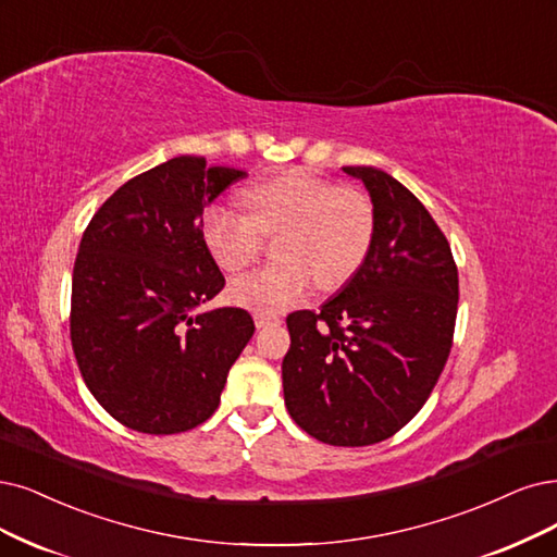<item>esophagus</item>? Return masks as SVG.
<instances>
[{"label": "esophagus", "mask_w": 557, "mask_h": 557, "mask_svg": "<svg viewBox=\"0 0 557 557\" xmlns=\"http://www.w3.org/2000/svg\"><path fill=\"white\" fill-rule=\"evenodd\" d=\"M255 323H257V327L277 325V323H280V317H277L275 312H263V310H257V312H255Z\"/></svg>", "instance_id": "obj_1"}]
</instances>
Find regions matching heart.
<instances>
[{
  "mask_svg": "<svg viewBox=\"0 0 557 557\" xmlns=\"http://www.w3.org/2000/svg\"><path fill=\"white\" fill-rule=\"evenodd\" d=\"M252 213L215 206L203 218V243L224 271H243L280 234L275 263L236 277L230 296L243 307L275 312L300 300L314 280L335 289L362 265L374 238V206L348 185L289 170L245 193Z\"/></svg>",
  "mask_w": 557,
  "mask_h": 557,
  "instance_id": "b5f03b06",
  "label": "heart"
}]
</instances>
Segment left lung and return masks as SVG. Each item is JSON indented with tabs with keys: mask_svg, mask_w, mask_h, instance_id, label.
Wrapping results in <instances>:
<instances>
[{
	"mask_svg": "<svg viewBox=\"0 0 557 557\" xmlns=\"http://www.w3.org/2000/svg\"><path fill=\"white\" fill-rule=\"evenodd\" d=\"M374 206L362 265L319 312L286 317L284 404L321 443L374 445L429 399L455 335L459 273L422 201L376 168H342Z\"/></svg>",
	"mask_w": 557,
	"mask_h": 557,
	"instance_id": "8db88e82",
	"label": "left lung"
}]
</instances>
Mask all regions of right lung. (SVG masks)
<instances>
[{"label":"right lung","mask_w":557,"mask_h":557,"mask_svg":"<svg viewBox=\"0 0 557 557\" xmlns=\"http://www.w3.org/2000/svg\"><path fill=\"white\" fill-rule=\"evenodd\" d=\"M243 176L199 156L172 158L123 183L79 240L75 360L96 401L128 429L164 436L209 420L255 335L240 307L195 314L224 286L203 209Z\"/></svg>","instance_id":"right-lung-1"}]
</instances>
